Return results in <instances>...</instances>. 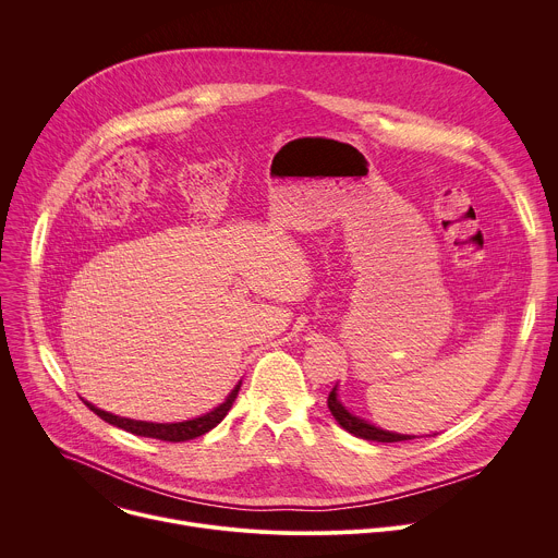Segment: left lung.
Wrapping results in <instances>:
<instances>
[{"mask_svg": "<svg viewBox=\"0 0 558 558\" xmlns=\"http://www.w3.org/2000/svg\"><path fill=\"white\" fill-rule=\"evenodd\" d=\"M329 411L331 415L336 417V422L349 430L351 435L360 437V439H368V441H381V444H392V441H407V439H415V435H400V433H390V430H384V428H377L373 424H368L366 420L362 417H355L353 413H349L342 402L338 400V384L333 386V390L329 392Z\"/></svg>", "mask_w": 558, "mask_h": 558, "instance_id": "obj_1", "label": "left lung"}]
</instances>
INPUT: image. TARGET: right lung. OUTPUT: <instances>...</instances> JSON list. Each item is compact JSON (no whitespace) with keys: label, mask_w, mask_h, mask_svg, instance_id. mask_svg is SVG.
Here are the masks:
<instances>
[{"label":"right lung","mask_w":558,"mask_h":558,"mask_svg":"<svg viewBox=\"0 0 558 558\" xmlns=\"http://www.w3.org/2000/svg\"><path fill=\"white\" fill-rule=\"evenodd\" d=\"M241 384H243V381H238V384L233 386V390L227 395V400H225L220 407H216L214 411H209V413H205V415H201V417L187 420V422H177V424H156V422L128 420V417H119V415H112V413H108V411H101V409L93 407V404L86 402V400H84V402H86V407H88L93 413H97L104 422H108V424H112V426H117V428H123V430H128V433H132V435L151 437V439H161V441H187V439H196V437L209 433L211 428H216V426L225 420V415L229 413V409H231V404H233V400H235L238 390H241Z\"/></svg>","instance_id":"obj_1"}]
</instances>
